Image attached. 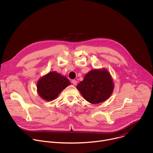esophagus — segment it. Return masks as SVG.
Masks as SVG:
<instances>
[{
	"label": "esophagus",
	"mask_w": 153,
	"mask_h": 153,
	"mask_svg": "<svg viewBox=\"0 0 153 153\" xmlns=\"http://www.w3.org/2000/svg\"><path fill=\"white\" fill-rule=\"evenodd\" d=\"M72 83H73L74 85H76L77 82V80H72Z\"/></svg>",
	"instance_id": "esophagus-1"
}]
</instances>
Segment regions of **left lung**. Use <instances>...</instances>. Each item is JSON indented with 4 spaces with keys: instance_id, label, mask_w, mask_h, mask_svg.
<instances>
[{
    "instance_id": "left-lung-1",
    "label": "left lung",
    "mask_w": 153,
    "mask_h": 153,
    "mask_svg": "<svg viewBox=\"0 0 153 153\" xmlns=\"http://www.w3.org/2000/svg\"><path fill=\"white\" fill-rule=\"evenodd\" d=\"M114 85L110 74L105 70H93L87 73L77 86L86 101L99 103L111 96Z\"/></svg>"
}]
</instances>
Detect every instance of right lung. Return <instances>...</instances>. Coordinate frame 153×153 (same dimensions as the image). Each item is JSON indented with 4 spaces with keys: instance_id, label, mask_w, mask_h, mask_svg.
Returning <instances> with one entry per match:
<instances>
[{
    "instance_id": "1",
    "label": "right lung",
    "mask_w": 153,
    "mask_h": 153,
    "mask_svg": "<svg viewBox=\"0 0 153 153\" xmlns=\"http://www.w3.org/2000/svg\"><path fill=\"white\" fill-rule=\"evenodd\" d=\"M70 84L66 77L52 71L38 81L37 87L39 96L44 100L50 101L56 98L59 93Z\"/></svg>"
}]
</instances>
